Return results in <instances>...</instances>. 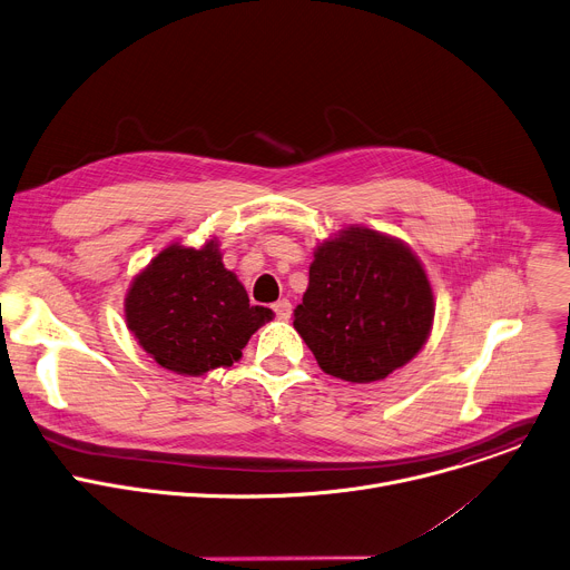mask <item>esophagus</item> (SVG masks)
<instances>
[{
	"label": "esophagus",
	"mask_w": 570,
	"mask_h": 570,
	"mask_svg": "<svg viewBox=\"0 0 570 570\" xmlns=\"http://www.w3.org/2000/svg\"><path fill=\"white\" fill-rule=\"evenodd\" d=\"M274 312H276V317H278V320H289V314H292V303H289L287 298H281V301H276V303H274Z\"/></svg>",
	"instance_id": "34e87169"
}]
</instances>
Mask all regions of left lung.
<instances>
[{
	"label": "left lung",
	"mask_w": 570,
	"mask_h": 570,
	"mask_svg": "<svg viewBox=\"0 0 570 570\" xmlns=\"http://www.w3.org/2000/svg\"><path fill=\"white\" fill-rule=\"evenodd\" d=\"M434 298L401 239L351 226L314 250L294 328L317 364L346 383L383 381L425 344Z\"/></svg>",
	"instance_id": "1"
}]
</instances>
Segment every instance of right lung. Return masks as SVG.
Instances as JSON below:
<instances>
[{
	"label": "right lung",
	"mask_w": 570,
	"mask_h": 570,
	"mask_svg": "<svg viewBox=\"0 0 570 570\" xmlns=\"http://www.w3.org/2000/svg\"><path fill=\"white\" fill-rule=\"evenodd\" d=\"M126 326L163 366L204 375L230 366L274 312L250 305L244 285L222 263L219 244H171L142 269L124 301Z\"/></svg>",
	"instance_id": "right-lung-1"
}]
</instances>
